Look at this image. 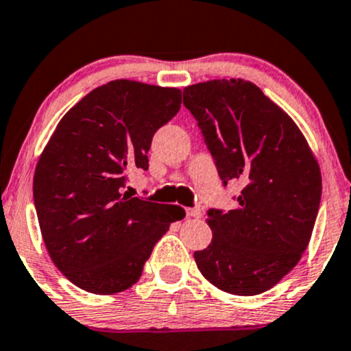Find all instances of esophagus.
<instances>
[{
  "label": "esophagus",
  "mask_w": 351,
  "mask_h": 351,
  "mask_svg": "<svg viewBox=\"0 0 351 351\" xmlns=\"http://www.w3.org/2000/svg\"><path fill=\"white\" fill-rule=\"evenodd\" d=\"M186 216L193 217V219H199L201 217V210L197 208H189V209H186Z\"/></svg>",
  "instance_id": "1"
}]
</instances>
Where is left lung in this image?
Here are the masks:
<instances>
[{
  "mask_svg": "<svg viewBox=\"0 0 351 351\" xmlns=\"http://www.w3.org/2000/svg\"><path fill=\"white\" fill-rule=\"evenodd\" d=\"M219 175L237 181V208L210 209L208 248L194 252L202 276L235 296L271 289L301 260L317 219L322 175L298 124L247 80L186 86Z\"/></svg>",
  "mask_w": 351,
  "mask_h": 351,
  "instance_id": "8db88e82",
  "label": "left lung"
}]
</instances>
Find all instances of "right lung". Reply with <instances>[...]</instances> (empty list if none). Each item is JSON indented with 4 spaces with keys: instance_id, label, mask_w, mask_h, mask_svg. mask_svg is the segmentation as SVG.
<instances>
[{
    "instance_id": "1",
    "label": "right lung",
    "mask_w": 351,
    "mask_h": 351,
    "mask_svg": "<svg viewBox=\"0 0 351 351\" xmlns=\"http://www.w3.org/2000/svg\"><path fill=\"white\" fill-rule=\"evenodd\" d=\"M181 108V90L114 80L88 93L55 128L34 171V204L50 258L93 294H116L142 276L154 245L184 217L124 191L149 170L152 137Z\"/></svg>"
}]
</instances>
